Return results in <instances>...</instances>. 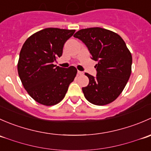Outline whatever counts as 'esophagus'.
I'll use <instances>...</instances> for the list:
<instances>
[{
  "mask_svg": "<svg viewBox=\"0 0 151 151\" xmlns=\"http://www.w3.org/2000/svg\"><path fill=\"white\" fill-rule=\"evenodd\" d=\"M77 73H78L79 75H83V74H84V72H83V71H77Z\"/></svg>",
  "mask_w": 151,
  "mask_h": 151,
  "instance_id": "34e87169",
  "label": "esophagus"
}]
</instances>
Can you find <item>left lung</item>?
<instances>
[{"mask_svg":"<svg viewBox=\"0 0 151 151\" xmlns=\"http://www.w3.org/2000/svg\"><path fill=\"white\" fill-rule=\"evenodd\" d=\"M74 36L98 62L96 77L85 73L89 79V84L82 89L85 99L99 106L112 102L122 93L132 72V54L126 43L117 33L98 27L82 29Z\"/></svg>","mask_w":151,"mask_h":151,"instance_id":"1","label":"left lung"}]
</instances>
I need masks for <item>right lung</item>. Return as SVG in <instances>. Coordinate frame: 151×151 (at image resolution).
<instances>
[{"label": "right lung", "instance_id": "right-lung-1", "mask_svg": "<svg viewBox=\"0 0 151 151\" xmlns=\"http://www.w3.org/2000/svg\"><path fill=\"white\" fill-rule=\"evenodd\" d=\"M75 30L48 28L36 32L25 42L19 53L17 70L28 93L46 106L60 102L76 77L74 66L53 64L63 53L64 44Z\"/></svg>", "mask_w": 151, "mask_h": 151}]
</instances>
